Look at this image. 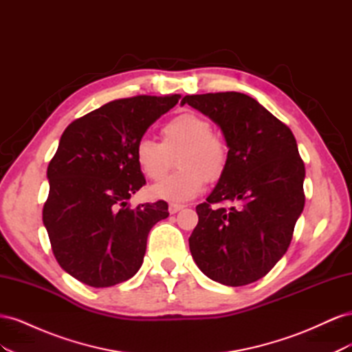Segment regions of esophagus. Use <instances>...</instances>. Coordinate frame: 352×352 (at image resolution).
<instances>
[{
	"mask_svg": "<svg viewBox=\"0 0 352 352\" xmlns=\"http://www.w3.org/2000/svg\"><path fill=\"white\" fill-rule=\"evenodd\" d=\"M182 208H184V206H180V204H170L168 206V212H170V214H176V212L180 211Z\"/></svg>",
	"mask_w": 352,
	"mask_h": 352,
	"instance_id": "1",
	"label": "esophagus"
}]
</instances>
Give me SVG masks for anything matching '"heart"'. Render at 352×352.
<instances>
[{
	"instance_id": "heart-1",
	"label": "heart",
	"mask_w": 352,
	"mask_h": 352,
	"mask_svg": "<svg viewBox=\"0 0 352 352\" xmlns=\"http://www.w3.org/2000/svg\"><path fill=\"white\" fill-rule=\"evenodd\" d=\"M180 168L150 189L154 198L185 202L202 192L207 177L219 179L225 173L229 148L212 132L211 123L195 113L180 114L162 127V142L142 140L135 150L136 164L150 180H160L172 167L173 158Z\"/></svg>"
}]
</instances>
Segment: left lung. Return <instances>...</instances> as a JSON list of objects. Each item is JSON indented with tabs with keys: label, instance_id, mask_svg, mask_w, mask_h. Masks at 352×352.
<instances>
[{
	"label": "left lung",
	"instance_id": "1",
	"mask_svg": "<svg viewBox=\"0 0 352 352\" xmlns=\"http://www.w3.org/2000/svg\"><path fill=\"white\" fill-rule=\"evenodd\" d=\"M201 111L225 136V173L197 206L198 225L189 250L199 270L226 286L264 278L292 241L304 210L305 167L289 127L241 92L186 95L180 105ZM220 200L239 208L216 209Z\"/></svg>",
	"mask_w": 352,
	"mask_h": 352
}]
</instances>
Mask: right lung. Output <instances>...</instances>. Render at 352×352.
<instances>
[{
  "label": "right lung",
  "mask_w": 352,
  "mask_h": 352,
  "mask_svg": "<svg viewBox=\"0 0 352 352\" xmlns=\"http://www.w3.org/2000/svg\"><path fill=\"white\" fill-rule=\"evenodd\" d=\"M180 95L116 100L72 122L63 132L47 177L42 220L61 269L79 282L109 287L141 269L146 238L168 216L164 201L127 207L145 177L135 150Z\"/></svg>",
  "instance_id": "add662e5"
}]
</instances>
